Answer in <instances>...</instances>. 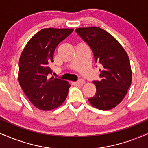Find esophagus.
Here are the masks:
<instances>
[{
  "label": "esophagus",
  "mask_w": 148,
  "mask_h": 148,
  "mask_svg": "<svg viewBox=\"0 0 148 148\" xmlns=\"http://www.w3.org/2000/svg\"><path fill=\"white\" fill-rule=\"evenodd\" d=\"M85 83H86V81H85L84 79H80V80H79V81H76V84L81 85V84H84Z\"/></svg>",
  "instance_id": "1"
}]
</instances>
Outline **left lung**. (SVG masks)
<instances>
[{
	"mask_svg": "<svg viewBox=\"0 0 148 148\" xmlns=\"http://www.w3.org/2000/svg\"><path fill=\"white\" fill-rule=\"evenodd\" d=\"M101 66L99 81H94L96 94L88 99L99 110H111L123 101L132 84V72L127 52L111 34L99 27L76 28Z\"/></svg>",
	"mask_w": 148,
	"mask_h": 148,
	"instance_id": "8db88e82",
	"label": "left lung"
}]
</instances>
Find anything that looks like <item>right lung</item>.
Instances as JSON below:
<instances>
[{
  "mask_svg": "<svg viewBox=\"0 0 148 148\" xmlns=\"http://www.w3.org/2000/svg\"><path fill=\"white\" fill-rule=\"evenodd\" d=\"M70 28H44L31 37L18 62V83L35 107L50 111L60 106L67 98L70 85L57 78L49 79L53 53L58 44L72 33Z\"/></svg>",
  "mask_w": 148,
  "mask_h": 148,
  "instance_id": "1",
  "label": "right lung"
}]
</instances>
